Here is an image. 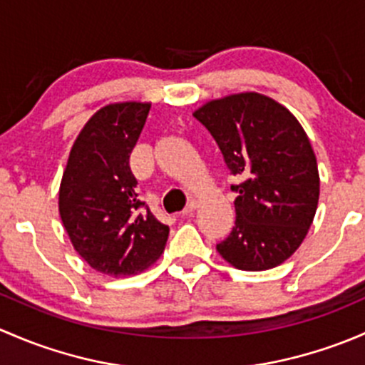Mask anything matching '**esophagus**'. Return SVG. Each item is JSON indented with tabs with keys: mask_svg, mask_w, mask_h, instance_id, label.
<instances>
[{
	"mask_svg": "<svg viewBox=\"0 0 365 365\" xmlns=\"http://www.w3.org/2000/svg\"><path fill=\"white\" fill-rule=\"evenodd\" d=\"M198 207V202H195V200H191L190 202V204H187L186 205V207H184V210H182V216H187V214H191V212H193V210L195 209H197Z\"/></svg>",
	"mask_w": 365,
	"mask_h": 365,
	"instance_id": "obj_1",
	"label": "esophagus"
}]
</instances>
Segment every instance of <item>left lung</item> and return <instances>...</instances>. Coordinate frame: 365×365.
<instances>
[{"instance_id":"left-lung-1","label":"left lung","mask_w":365,"mask_h":365,"mask_svg":"<svg viewBox=\"0 0 365 365\" xmlns=\"http://www.w3.org/2000/svg\"><path fill=\"white\" fill-rule=\"evenodd\" d=\"M240 184L232 186L235 227L216 246L240 270H267L292 257L320 198L317 156L297 118L260 93L210 100L193 112Z\"/></svg>"}]
</instances>
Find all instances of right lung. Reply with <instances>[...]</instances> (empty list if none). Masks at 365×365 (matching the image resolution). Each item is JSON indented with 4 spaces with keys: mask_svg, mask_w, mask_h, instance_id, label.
Here are the masks:
<instances>
[{
    "mask_svg": "<svg viewBox=\"0 0 365 365\" xmlns=\"http://www.w3.org/2000/svg\"><path fill=\"white\" fill-rule=\"evenodd\" d=\"M151 103H108L75 138L59 186V216L75 251L107 276L151 267L167 244V225L138 200L130 155Z\"/></svg>",
    "mask_w": 365,
    "mask_h": 365,
    "instance_id": "obj_1",
    "label": "right lung"
}]
</instances>
